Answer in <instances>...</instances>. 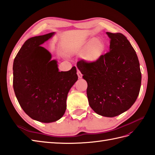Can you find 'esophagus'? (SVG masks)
I'll return each instance as SVG.
<instances>
[{
    "instance_id": "esophagus-1",
    "label": "esophagus",
    "mask_w": 155,
    "mask_h": 155,
    "mask_svg": "<svg viewBox=\"0 0 155 155\" xmlns=\"http://www.w3.org/2000/svg\"><path fill=\"white\" fill-rule=\"evenodd\" d=\"M77 74H78V76L79 78H82V74H81V71H80V70H78Z\"/></svg>"
}]
</instances>
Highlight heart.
Segmentation results:
<instances>
[{
	"instance_id": "b5f03b06",
	"label": "heart",
	"mask_w": 155,
	"mask_h": 155,
	"mask_svg": "<svg viewBox=\"0 0 155 155\" xmlns=\"http://www.w3.org/2000/svg\"><path fill=\"white\" fill-rule=\"evenodd\" d=\"M105 46L99 38H94L87 41L79 50V52L85 54V59L89 62L97 61L104 53Z\"/></svg>"
}]
</instances>
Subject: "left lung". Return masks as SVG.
I'll use <instances>...</instances> for the list:
<instances>
[{
  "instance_id": "left-lung-1",
  "label": "left lung",
  "mask_w": 155,
  "mask_h": 155,
  "mask_svg": "<svg viewBox=\"0 0 155 155\" xmlns=\"http://www.w3.org/2000/svg\"><path fill=\"white\" fill-rule=\"evenodd\" d=\"M109 51L94 62L77 63L87 81L89 104L97 113L113 117L131 107L138 97L141 73L136 51L121 33L106 32Z\"/></svg>"
}]
</instances>
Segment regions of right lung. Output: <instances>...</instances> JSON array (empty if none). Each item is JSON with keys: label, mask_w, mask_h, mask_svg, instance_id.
I'll return each instance as SVG.
<instances>
[{"label": "right lung", "mask_w": 155, "mask_h": 155, "mask_svg": "<svg viewBox=\"0 0 155 155\" xmlns=\"http://www.w3.org/2000/svg\"><path fill=\"white\" fill-rule=\"evenodd\" d=\"M54 34L27 40L13 63V88L20 107L32 119L46 123L62 117L68 92L78 79L76 68L60 71L57 60L41 46Z\"/></svg>", "instance_id": "add662e5"}]
</instances>
